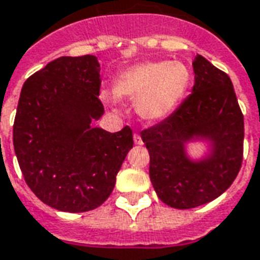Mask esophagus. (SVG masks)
<instances>
[{
    "instance_id": "esophagus-1",
    "label": "esophagus",
    "mask_w": 260,
    "mask_h": 260,
    "mask_svg": "<svg viewBox=\"0 0 260 260\" xmlns=\"http://www.w3.org/2000/svg\"><path fill=\"white\" fill-rule=\"evenodd\" d=\"M134 142H135L136 145H143V142H142V138H140L139 134H135V135H134Z\"/></svg>"
}]
</instances>
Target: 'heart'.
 Wrapping results in <instances>:
<instances>
[{"instance_id": "heart-1", "label": "heart", "mask_w": 260, "mask_h": 260, "mask_svg": "<svg viewBox=\"0 0 260 260\" xmlns=\"http://www.w3.org/2000/svg\"><path fill=\"white\" fill-rule=\"evenodd\" d=\"M190 70L180 61H143L121 71L114 81L117 98L135 102L138 114L147 121L164 120L183 101L190 86ZM102 99L115 106L114 96Z\"/></svg>"}]
</instances>
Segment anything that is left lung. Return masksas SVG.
<instances>
[{"instance_id": "left-lung-1", "label": "left lung", "mask_w": 260, "mask_h": 260, "mask_svg": "<svg viewBox=\"0 0 260 260\" xmlns=\"http://www.w3.org/2000/svg\"><path fill=\"white\" fill-rule=\"evenodd\" d=\"M191 95L159 124L142 131L150 154V180L158 199L190 209L218 199L243 164L244 115L230 77L201 55L193 61ZM205 140L210 153L194 161L185 143Z\"/></svg>"}]
</instances>
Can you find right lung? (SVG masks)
I'll return each mask as SVG.
<instances>
[{
    "label": "right lung",
    "instance_id": "obj_1",
    "mask_svg": "<svg viewBox=\"0 0 260 260\" xmlns=\"http://www.w3.org/2000/svg\"><path fill=\"white\" fill-rule=\"evenodd\" d=\"M96 56H61L23 84L13 124V147L27 186L63 212H86L109 199L128 151L132 129L92 128L99 101Z\"/></svg>",
    "mask_w": 260,
    "mask_h": 260
}]
</instances>
